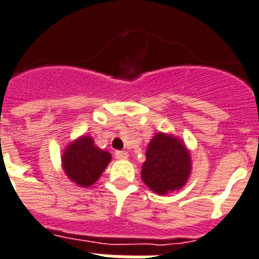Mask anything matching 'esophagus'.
<instances>
[{"mask_svg":"<svg viewBox=\"0 0 259 259\" xmlns=\"http://www.w3.org/2000/svg\"><path fill=\"white\" fill-rule=\"evenodd\" d=\"M116 158L117 159H127L129 154L126 153V151H116Z\"/></svg>","mask_w":259,"mask_h":259,"instance_id":"34e87169","label":"esophagus"}]
</instances>
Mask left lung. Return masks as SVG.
<instances>
[{
    "label": "left lung",
    "mask_w": 259,
    "mask_h": 259,
    "mask_svg": "<svg viewBox=\"0 0 259 259\" xmlns=\"http://www.w3.org/2000/svg\"><path fill=\"white\" fill-rule=\"evenodd\" d=\"M192 170L190 150L183 140L172 134L158 132L146 149L142 164L143 183L158 195H168L182 190Z\"/></svg>",
    "instance_id": "8db88e82"
}]
</instances>
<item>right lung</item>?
<instances>
[{
  "label": "right lung",
  "mask_w": 259,
  "mask_h": 259,
  "mask_svg": "<svg viewBox=\"0 0 259 259\" xmlns=\"http://www.w3.org/2000/svg\"><path fill=\"white\" fill-rule=\"evenodd\" d=\"M112 160V154L95 145L91 136H80L63 151L62 167L72 183L88 188L96 183Z\"/></svg>",
  "instance_id": "right-lung-1"
}]
</instances>
